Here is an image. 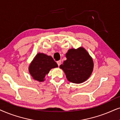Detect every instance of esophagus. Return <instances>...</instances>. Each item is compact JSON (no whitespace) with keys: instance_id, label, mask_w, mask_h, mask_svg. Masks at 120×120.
Here are the masks:
<instances>
[{"instance_id":"esophagus-1","label":"esophagus","mask_w":120,"mask_h":120,"mask_svg":"<svg viewBox=\"0 0 120 120\" xmlns=\"http://www.w3.org/2000/svg\"><path fill=\"white\" fill-rule=\"evenodd\" d=\"M57 65H58V66H59L60 65H61V61H60V60H59V61H57Z\"/></svg>"}]
</instances>
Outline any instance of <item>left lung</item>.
I'll return each instance as SVG.
<instances>
[{
  "label": "left lung",
  "instance_id": "1",
  "mask_svg": "<svg viewBox=\"0 0 120 120\" xmlns=\"http://www.w3.org/2000/svg\"><path fill=\"white\" fill-rule=\"evenodd\" d=\"M66 60L60 68L64 71L68 80L74 83L84 82L92 74L94 64L92 57L83 47L71 49L66 54Z\"/></svg>",
  "mask_w": 120,
  "mask_h": 120
}]
</instances>
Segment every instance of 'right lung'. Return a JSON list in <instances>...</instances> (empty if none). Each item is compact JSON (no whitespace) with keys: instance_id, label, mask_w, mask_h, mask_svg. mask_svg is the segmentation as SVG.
Returning a JSON list of instances; mask_svg holds the SVG:
<instances>
[{"instance_id":"right-lung-1","label":"right lung","mask_w":120,"mask_h":120,"mask_svg":"<svg viewBox=\"0 0 120 120\" xmlns=\"http://www.w3.org/2000/svg\"><path fill=\"white\" fill-rule=\"evenodd\" d=\"M57 67L56 63L51 56L38 53L30 64L29 72L33 79L39 82H43L45 80V75L50 70Z\"/></svg>"}]
</instances>
